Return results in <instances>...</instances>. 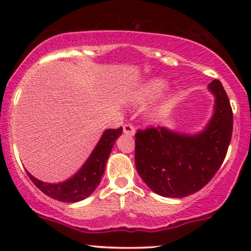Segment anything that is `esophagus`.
<instances>
[{
  "mask_svg": "<svg viewBox=\"0 0 251 251\" xmlns=\"http://www.w3.org/2000/svg\"><path fill=\"white\" fill-rule=\"evenodd\" d=\"M124 133L126 135H129V137H132V135L135 134V129L132 125L126 124V125H124Z\"/></svg>",
  "mask_w": 251,
  "mask_h": 251,
  "instance_id": "1",
  "label": "esophagus"
}]
</instances>
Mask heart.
<instances>
[{"label": "heart", "mask_w": 251, "mask_h": 251, "mask_svg": "<svg viewBox=\"0 0 251 251\" xmlns=\"http://www.w3.org/2000/svg\"><path fill=\"white\" fill-rule=\"evenodd\" d=\"M168 87V82L163 79H152L140 87L135 94V102H145L154 99Z\"/></svg>", "instance_id": "obj_1"}]
</instances>
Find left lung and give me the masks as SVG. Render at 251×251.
I'll use <instances>...</instances> for the list:
<instances>
[{
  "instance_id": "left-lung-1",
  "label": "left lung",
  "mask_w": 251,
  "mask_h": 251,
  "mask_svg": "<svg viewBox=\"0 0 251 251\" xmlns=\"http://www.w3.org/2000/svg\"><path fill=\"white\" fill-rule=\"evenodd\" d=\"M214 114L203 131L179 133L168 127L138 129L135 168L152 191L183 198L205 186L226 158L232 134V109L221 81L208 85Z\"/></svg>"
}]
</instances>
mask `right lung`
I'll list each match as a JSON object with an SVG mask.
<instances>
[{
	"instance_id": "right-lung-1",
	"label": "right lung",
	"mask_w": 251,
	"mask_h": 251,
	"mask_svg": "<svg viewBox=\"0 0 251 251\" xmlns=\"http://www.w3.org/2000/svg\"><path fill=\"white\" fill-rule=\"evenodd\" d=\"M122 133L123 127L105 129L97 146L81 169L67 180L60 183H45L33 177L28 171L27 174L36 188H39L43 194L53 200L65 201V203H75L85 200L89 195L93 194L94 190L99 185L114 142Z\"/></svg>"
}]
</instances>
